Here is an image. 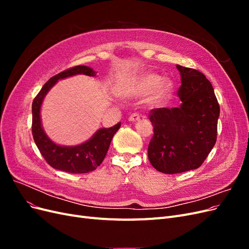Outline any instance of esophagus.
Here are the masks:
<instances>
[{"label":"esophagus","instance_id":"obj_1","mask_svg":"<svg viewBox=\"0 0 249 249\" xmlns=\"http://www.w3.org/2000/svg\"><path fill=\"white\" fill-rule=\"evenodd\" d=\"M140 119V115L137 114V113H134V114H132L130 117H129V122H138V120Z\"/></svg>","mask_w":249,"mask_h":249}]
</instances>
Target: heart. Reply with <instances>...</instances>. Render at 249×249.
I'll return each mask as SVG.
<instances>
[{
	"mask_svg": "<svg viewBox=\"0 0 249 249\" xmlns=\"http://www.w3.org/2000/svg\"><path fill=\"white\" fill-rule=\"evenodd\" d=\"M124 92L129 97H139L150 93L148 104L161 106L166 103L172 92V83L169 79H161L159 74L153 72L141 73L124 87Z\"/></svg>",
	"mask_w": 249,
	"mask_h": 249,
	"instance_id": "heart-1",
	"label": "heart"
}]
</instances>
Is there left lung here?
I'll return each instance as SVG.
<instances>
[{
  "mask_svg": "<svg viewBox=\"0 0 249 249\" xmlns=\"http://www.w3.org/2000/svg\"><path fill=\"white\" fill-rule=\"evenodd\" d=\"M180 74L175 108L150 111L154 136L147 156L160 172L171 175L198 168L214 147L220 114L211 82L200 71L177 65Z\"/></svg>",
  "mask_w": 249,
  "mask_h": 249,
  "instance_id": "1",
  "label": "left lung"
}]
</instances>
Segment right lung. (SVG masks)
Masks as SVG:
<instances>
[{
    "label": "right lung",
    "instance_id": "1",
    "mask_svg": "<svg viewBox=\"0 0 249 249\" xmlns=\"http://www.w3.org/2000/svg\"><path fill=\"white\" fill-rule=\"evenodd\" d=\"M76 74L95 77L96 72L89 66L78 65L51 78L42 86L32 104V134L39 152L53 168L70 173H87L96 169L104 161L111 140L120 127V123L111 127L97 130L91 138L79 145L64 146L57 144L49 138L42 127L40 117L41 105L50 89L56 84L58 80Z\"/></svg>",
    "mask_w": 249,
    "mask_h": 249
}]
</instances>
